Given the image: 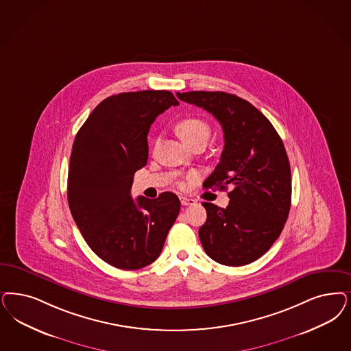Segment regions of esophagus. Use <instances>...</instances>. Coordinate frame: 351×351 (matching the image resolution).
I'll list each match as a JSON object with an SVG mask.
<instances>
[{
  "mask_svg": "<svg viewBox=\"0 0 351 351\" xmlns=\"http://www.w3.org/2000/svg\"><path fill=\"white\" fill-rule=\"evenodd\" d=\"M180 202H182V206L194 205V204H195V199L189 198V197H180Z\"/></svg>",
  "mask_w": 351,
  "mask_h": 351,
  "instance_id": "1",
  "label": "esophagus"
}]
</instances>
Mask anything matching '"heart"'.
Returning a JSON list of instances; mask_svg holds the SVG:
<instances>
[{"label": "heart", "mask_w": 351, "mask_h": 351, "mask_svg": "<svg viewBox=\"0 0 351 351\" xmlns=\"http://www.w3.org/2000/svg\"><path fill=\"white\" fill-rule=\"evenodd\" d=\"M178 134L180 136L182 141L189 146L193 145L199 141H206L211 136L210 125L202 119L198 118H185L178 123L176 125Z\"/></svg>", "instance_id": "obj_1"}]
</instances>
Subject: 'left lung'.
<instances>
[{"mask_svg":"<svg viewBox=\"0 0 351 351\" xmlns=\"http://www.w3.org/2000/svg\"><path fill=\"white\" fill-rule=\"evenodd\" d=\"M213 114L224 132V150L204 186L233 189L226 208L204 202L199 228L206 254L220 265L245 266L278 240L291 202L289 159L276 130L246 99L224 92L176 93Z\"/></svg>","mask_w":351,"mask_h":351,"instance_id":"obj_1","label":"left lung"}]
</instances>
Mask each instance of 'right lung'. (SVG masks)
Masks as SVG:
<instances>
[{"mask_svg": "<svg viewBox=\"0 0 351 351\" xmlns=\"http://www.w3.org/2000/svg\"><path fill=\"white\" fill-rule=\"evenodd\" d=\"M178 105L169 90L114 95L92 111L75 137L69 206L85 242L110 266L132 271L153 263L179 215L175 193L131 197L133 175L147 162L150 125Z\"/></svg>", "mask_w": 351, "mask_h": 351, "instance_id": "1", "label": "right lung"}]
</instances>
